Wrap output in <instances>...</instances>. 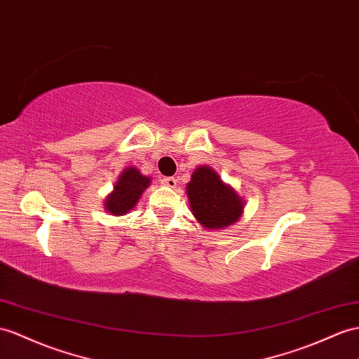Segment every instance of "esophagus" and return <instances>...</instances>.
<instances>
[{"label":"esophagus","instance_id":"esophagus-1","mask_svg":"<svg viewBox=\"0 0 359 359\" xmlns=\"http://www.w3.org/2000/svg\"><path fill=\"white\" fill-rule=\"evenodd\" d=\"M162 185H165V187H168V188H174L177 185V180L174 179V177H162Z\"/></svg>","mask_w":359,"mask_h":359}]
</instances>
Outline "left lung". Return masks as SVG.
Segmentation results:
<instances>
[{
	"instance_id": "left-lung-1",
	"label": "left lung",
	"mask_w": 359,
	"mask_h": 359,
	"mask_svg": "<svg viewBox=\"0 0 359 359\" xmlns=\"http://www.w3.org/2000/svg\"><path fill=\"white\" fill-rule=\"evenodd\" d=\"M191 210L201 226L223 229L243 214V200L209 167H198L188 183Z\"/></svg>"
}]
</instances>
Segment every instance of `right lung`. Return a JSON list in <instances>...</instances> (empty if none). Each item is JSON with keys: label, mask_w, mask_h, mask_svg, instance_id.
Here are the masks:
<instances>
[{"label": "right lung", "mask_w": 359, "mask_h": 359, "mask_svg": "<svg viewBox=\"0 0 359 359\" xmlns=\"http://www.w3.org/2000/svg\"><path fill=\"white\" fill-rule=\"evenodd\" d=\"M150 182L151 180L149 177L142 176L136 168H127L118 179L114 192L106 200L107 212L114 215L128 212L136 205L144 189L150 185Z\"/></svg>", "instance_id": "right-lung-1"}]
</instances>
